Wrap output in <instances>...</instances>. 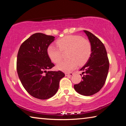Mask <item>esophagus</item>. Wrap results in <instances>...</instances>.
Here are the masks:
<instances>
[{"label": "esophagus", "mask_w": 126, "mask_h": 126, "mask_svg": "<svg viewBox=\"0 0 126 126\" xmlns=\"http://www.w3.org/2000/svg\"><path fill=\"white\" fill-rule=\"evenodd\" d=\"M73 74L74 73H72V72H71V73H65V75L66 76H73Z\"/></svg>", "instance_id": "1"}]
</instances>
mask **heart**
Listing matches in <instances>:
<instances>
[{"label":"heart","mask_w":126,"mask_h":126,"mask_svg":"<svg viewBox=\"0 0 126 126\" xmlns=\"http://www.w3.org/2000/svg\"><path fill=\"white\" fill-rule=\"evenodd\" d=\"M55 46L50 44L47 48V54L50 60L58 63L62 59L63 52H68L67 60L62 62L57 66V69L64 72H70L79 65L87 62L92 53L90 42L79 35L65 36L57 41Z\"/></svg>","instance_id":"obj_1"}]
</instances>
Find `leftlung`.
Instances as JSON below:
<instances>
[{
  "label": "left lung",
  "instance_id": "8db88e82",
  "mask_svg": "<svg viewBox=\"0 0 126 126\" xmlns=\"http://www.w3.org/2000/svg\"><path fill=\"white\" fill-rule=\"evenodd\" d=\"M92 46V53L87 63L80 71H83L82 80L74 84L80 94L89 96L101 90L105 83L110 63L105 47L99 39L87 31H84ZM82 74H80L82 76Z\"/></svg>",
  "mask_w": 126,
  "mask_h": 126
}]
</instances>
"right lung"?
Returning <instances> with one entry per match:
<instances>
[{"instance_id": "1", "label": "right lung", "mask_w": 126, "mask_h": 126, "mask_svg": "<svg viewBox=\"0 0 126 126\" xmlns=\"http://www.w3.org/2000/svg\"><path fill=\"white\" fill-rule=\"evenodd\" d=\"M55 37L37 33L21 44L16 60L18 77L29 94L40 99L53 97L65 76L61 71H47L54 67L48 57L47 48Z\"/></svg>"}]
</instances>
